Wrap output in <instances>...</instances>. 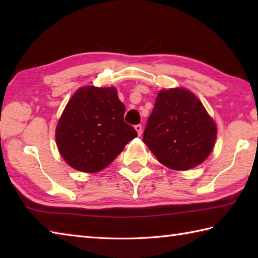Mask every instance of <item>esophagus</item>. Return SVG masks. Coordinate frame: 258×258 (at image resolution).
I'll list each match as a JSON object with an SVG mask.
<instances>
[{
    "mask_svg": "<svg viewBox=\"0 0 258 258\" xmlns=\"http://www.w3.org/2000/svg\"><path fill=\"white\" fill-rule=\"evenodd\" d=\"M134 128L137 130L139 137H141V134H142V125H140V124L139 125H135Z\"/></svg>",
    "mask_w": 258,
    "mask_h": 258,
    "instance_id": "obj_1",
    "label": "esophagus"
}]
</instances>
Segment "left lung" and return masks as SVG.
<instances>
[{
  "mask_svg": "<svg viewBox=\"0 0 258 258\" xmlns=\"http://www.w3.org/2000/svg\"><path fill=\"white\" fill-rule=\"evenodd\" d=\"M216 140V124L196 95L185 89L161 90L143 133L159 163L175 171L202 164Z\"/></svg>",
  "mask_w": 258,
  "mask_h": 258,
  "instance_id": "8db88e82",
  "label": "left lung"
}]
</instances>
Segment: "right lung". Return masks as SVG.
Wrapping results in <instances>:
<instances>
[{
	"instance_id": "1",
	"label": "right lung",
	"mask_w": 258,
	"mask_h": 258,
	"mask_svg": "<svg viewBox=\"0 0 258 258\" xmlns=\"http://www.w3.org/2000/svg\"><path fill=\"white\" fill-rule=\"evenodd\" d=\"M124 112L115 87L78 89L55 130L56 147L66 163L85 173H97L110 165L138 137L124 121Z\"/></svg>"
}]
</instances>
